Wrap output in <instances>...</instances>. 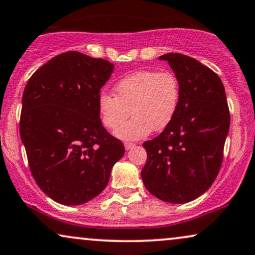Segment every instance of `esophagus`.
<instances>
[{
	"label": "esophagus",
	"instance_id": "1",
	"mask_svg": "<svg viewBox=\"0 0 255 255\" xmlns=\"http://www.w3.org/2000/svg\"><path fill=\"white\" fill-rule=\"evenodd\" d=\"M134 146H135V143H133V142H125L126 150H129L130 148H133Z\"/></svg>",
	"mask_w": 255,
	"mask_h": 255
}]
</instances>
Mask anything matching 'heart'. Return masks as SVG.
Here are the masks:
<instances>
[{"label": "heart", "mask_w": 255, "mask_h": 255, "mask_svg": "<svg viewBox=\"0 0 255 255\" xmlns=\"http://www.w3.org/2000/svg\"><path fill=\"white\" fill-rule=\"evenodd\" d=\"M115 96L101 94L100 120L107 129H117L130 110L133 118L115 131L124 140H140L151 130L166 129L178 112L180 86L170 72L141 70L124 77L114 87Z\"/></svg>", "instance_id": "heart-1"}]
</instances>
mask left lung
Segmentation results:
<instances>
[{
	"instance_id": "8db88e82",
	"label": "left lung",
	"mask_w": 255,
	"mask_h": 255,
	"mask_svg": "<svg viewBox=\"0 0 255 255\" xmlns=\"http://www.w3.org/2000/svg\"><path fill=\"white\" fill-rule=\"evenodd\" d=\"M180 86L178 112L159 136L143 143L141 178L148 192L169 204H186L207 191L220 170L230 111L220 77L179 53L161 55Z\"/></svg>"
}]
</instances>
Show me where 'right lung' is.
Here are the masks:
<instances>
[{"label":"right lung","mask_w":255,"mask_h":255,"mask_svg":"<svg viewBox=\"0 0 255 255\" xmlns=\"http://www.w3.org/2000/svg\"><path fill=\"white\" fill-rule=\"evenodd\" d=\"M114 64L79 51L60 54L40 67L22 96L20 135L29 167L43 193L77 206L108 185L125 147L100 120V90Z\"/></svg>","instance_id":"obj_1"}]
</instances>
